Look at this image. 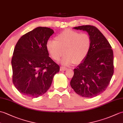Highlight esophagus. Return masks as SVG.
<instances>
[{
  "mask_svg": "<svg viewBox=\"0 0 123 123\" xmlns=\"http://www.w3.org/2000/svg\"><path fill=\"white\" fill-rule=\"evenodd\" d=\"M67 69V68H65L63 67H60V71H66Z\"/></svg>",
  "mask_w": 123,
  "mask_h": 123,
  "instance_id": "obj_1",
  "label": "esophagus"
}]
</instances>
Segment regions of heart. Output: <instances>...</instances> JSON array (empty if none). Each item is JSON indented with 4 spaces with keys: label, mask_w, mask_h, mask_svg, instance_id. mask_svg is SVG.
<instances>
[{
    "label": "heart",
    "mask_w": 123,
    "mask_h": 123,
    "mask_svg": "<svg viewBox=\"0 0 123 123\" xmlns=\"http://www.w3.org/2000/svg\"><path fill=\"white\" fill-rule=\"evenodd\" d=\"M55 39V41H48L46 49L55 61H59L64 53L65 55L61 62L65 66L80 63L90 50L91 40L88 34L66 30L57 34Z\"/></svg>",
    "instance_id": "1"
}]
</instances>
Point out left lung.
<instances>
[{
    "label": "left lung",
    "mask_w": 123,
    "mask_h": 123,
    "mask_svg": "<svg viewBox=\"0 0 123 123\" xmlns=\"http://www.w3.org/2000/svg\"><path fill=\"white\" fill-rule=\"evenodd\" d=\"M88 33L91 46L87 56L74 69L70 81L72 88L78 95L92 98L107 88L114 74V55L107 40L97 28L91 25L74 27Z\"/></svg>",
    "instance_id": "8db88e82"
}]
</instances>
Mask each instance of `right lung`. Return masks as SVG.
<instances>
[{"label":"right lung","mask_w":123,"mask_h":123,"mask_svg":"<svg viewBox=\"0 0 123 123\" xmlns=\"http://www.w3.org/2000/svg\"><path fill=\"white\" fill-rule=\"evenodd\" d=\"M53 33L50 28L36 27L23 35L16 44L12 59V82L23 95L31 98L43 95L60 71L46 47Z\"/></svg>","instance_id":"1"}]
</instances>
